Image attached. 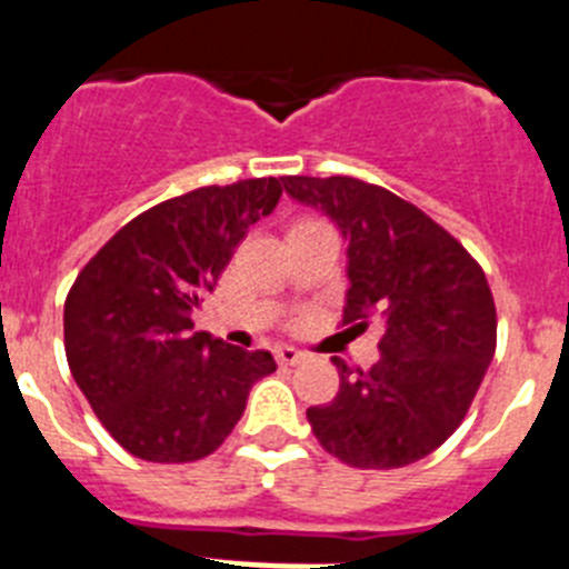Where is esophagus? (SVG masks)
Instances as JSON below:
<instances>
[{"mask_svg":"<svg viewBox=\"0 0 569 569\" xmlns=\"http://www.w3.org/2000/svg\"><path fill=\"white\" fill-rule=\"evenodd\" d=\"M305 350H296L293 345H279L276 347V361H279V365H299L301 359H305Z\"/></svg>","mask_w":569,"mask_h":569,"instance_id":"1","label":"esophagus"}]
</instances>
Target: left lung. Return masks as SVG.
I'll use <instances>...</instances> for the list:
<instances>
[{
    "mask_svg": "<svg viewBox=\"0 0 569 569\" xmlns=\"http://www.w3.org/2000/svg\"><path fill=\"white\" fill-rule=\"evenodd\" d=\"M299 204L321 210L347 241L345 325L379 316V361L350 370L308 421L330 456L393 470L430 456L465 419L496 353L485 270L416 204L350 176H284Z\"/></svg>",
    "mask_w": 569,
    "mask_h": 569,
    "instance_id": "1",
    "label": "left lung"
}]
</instances>
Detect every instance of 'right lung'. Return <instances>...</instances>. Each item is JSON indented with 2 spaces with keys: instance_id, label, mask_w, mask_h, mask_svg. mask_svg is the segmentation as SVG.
<instances>
[{
  "instance_id": "add662e5",
  "label": "right lung",
  "mask_w": 569,
  "mask_h": 569,
  "mask_svg": "<svg viewBox=\"0 0 569 569\" xmlns=\"http://www.w3.org/2000/svg\"><path fill=\"white\" fill-rule=\"evenodd\" d=\"M279 179L210 184L156 204L84 264L64 301V353L79 390L130 456L204 459L244 413L250 387L276 370L193 330L250 224L279 204Z\"/></svg>"
}]
</instances>
